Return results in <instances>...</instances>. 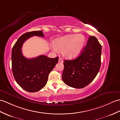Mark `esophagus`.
I'll return each instance as SVG.
<instances>
[{
	"instance_id": "34e87169",
	"label": "esophagus",
	"mask_w": 120,
	"mask_h": 120,
	"mask_svg": "<svg viewBox=\"0 0 120 120\" xmlns=\"http://www.w3.org/2000/svg\"><path fill=\"white\" fill-rule=\"evenodd\" d=\"M59 63H63V60H62V59H61V58H59Z\"/></svg>"
}]
</instances>
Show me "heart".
<instances>
[{"label":"heart","instance_id":"b5f03b06","mask_svg":"<svg viewBox=\"0 0 120 120\" xmlns=\"http://www.w3.org/2000/svg\"><path fill=\"white\" fill-rule=\"evenodd\" d=\"M85 37L83 35H71L58 39L54 43L55 51H63V56L68 59L76 57L85 45Z\"/></svg>","mask_w":120,"mask_h":120}]
</instances>
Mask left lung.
I'll return each instance as SVG.
<instances>
[{
  "instance_id": "1",
  "label": "left lung",
  "mask_w": 120,
  "mask_h": 120,
  "mask_svg": "<svg viewBox=\"0 0 120 120\" xmlns=\"http://www.w3.org/2000/svg\"><path fill=\"white\" fill-rule=\"evenodd\" d=\"M102 46L98 39L90 36L79 56L64 61L62 78L70 87L82 88L90 83L99 73L101 66Z\"/></svg>"
}]
</instances>
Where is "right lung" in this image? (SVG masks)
Listing matches in <instances>:
<instances>
[{
    "label": "right lung",
    "instance_id": "add662e5",
    "mask_svg": "<svg viewBox=\"0 0 120 120\" xmlns=\"http://www.w3.org/2000/svg\"><path fill=\"white\" fill-rule=\"evenodd\" d=\"M33 36L44 37L42 31L27 32L21 35L14 45L12 51V69L18 84L27 91H39L46 85L49 75L58 62L59 57L54 58L41 55L27 59L22 54L23 43Z\"/></svg>",
    "mask_w": 120,
    "mask_h": 120
}]
</instances>
